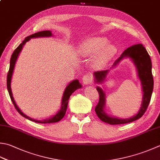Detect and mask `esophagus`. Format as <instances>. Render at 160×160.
Here are the masks:
<instances>
[{
	"mask_svg": "<svg viewBox=\"0 0 160 160\" xmlns=\"http://www.w3.org/2000/svg\"><path fill=\"white\" fill-rule=\"evenodd\" d=\"M92 81H93V78L91 74H86L84 75L82 78V82L84 84H90L92 83Z\"/></svg>",
	"mask_w": 160,
	"mask_h": 160,
	"instance_id": "esophagus-1",
	"label": "esophagus"
}]
</instances>
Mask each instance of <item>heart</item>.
Instances as JSON below:
<instances>
[{
    "mask_svg": "<svg viewBox=\"0 0 160 160\" xmlns=\"http://www.w3.org/2000/svg\"><path fill=\"white\" fill-rule=\"evenodd\" d=\"M105 37H92L85 41L80 48V52L85 57H93L98 53L93 60L96 68H102L111 60L117 52V48L112 44H108Z\"/></svg>",
    "mask_w": 160,
    "mask_h": 160,
    "instance_id": "heart-1",
    "label": "heart"
}]
</instances>
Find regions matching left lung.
I'll return each mask as SVG.
<instances>
[{"mask_svg":"<svg viewBox=\"0 0 160 160\" xmlns=\"http://www.w3.org/2000/svg\"><path fill=\"white\" fill-rule=\"evenodd\" d=\"M130 58L132 59L137 71V74L142 83L143 90V99L142 106L138 113L134 115L132 117L128 118H119L117 117H109L105 113L104 110L105 105V94L101 87H97L96 89L99 93V102L96 106L95 111L98 118L102 121L110 125H119L130 123L139 119L145 113L148 106L151 101L152 90H153V77L152 74L151 59L147 52L146 49L142 44L133 45L128 48L122 53L112 65L111 68H113L120 63L124 58ZM110 70H105L101 71H96L93 73L96 83H102L105 80Z\"/></svg>","mask_w":160,"mask_h":160,"instance_id":"8db88e82","label":"left lung"}]
</instances>
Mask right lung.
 Returning <instances> with one entry per match:
<instances>
[{
  "instance_id": "1",
  "label": "right lung",
  "mask_w": 160,
  "mask_h": 160,
  "mask_svg": "<svg viewBox=\"0 0 160 160\" xmlns=\"http://www.w3.org/2000/svg\"><path fill=\"white\" fill-rule=\"evenodd\" d=\"M52 35V34L51 31L45 30V31H41V32L34 33L33 34H31V35L27 37L23 41V42H22L21 44L14 50L13 53H12V57L10 59L9 69L8 71V78H7L8 90L9 96H10V98L12 100V102H13L16 109H17L18 113H19L21 116H23V117L26 118H28V119H29L32 121L36 122V123H56V122H58L60 121L62 118L64 117L66 112H67L68 99H69V98H70V96L75 92V91L77 90L78 89H80L81 87H82V85H81L80 83L79 82V81H78V80H74L72 81V82H71L69 84H68L65 89V91H64V94H63V97H62V104H61L60 109H59L58 113L55 114L53 117H50L49 118H46V119L42 120V121L35 120V119H33V118H30L29 117H28L27 115L23 114V112H21V109L18 108L17 105L16 104V102H15L14 98H13V95H12V89H11V80H12V74H13V71L14 69L16 62H17V59L18 58V55H19V53L21 52L22 48H23V46L26 44V43L27 42H28V41L32 38H37V37H51Z\"/></svg>"
}]
</instances>
